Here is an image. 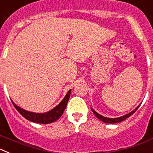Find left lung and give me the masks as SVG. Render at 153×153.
I'll list each match as a JSON object with an SVG mask.
<instances>
[{
  "instance_id": "8db88e82",
  "label": "left lung",
  "mask_w": 153,
  "mask_h": 153,
  "mask_svg": "<svg viewBox=\"0 0 153 153\" xmlns=\"http://www.w3.org/2000/svg\"><path fill=\"white\" fill-rule=\"evenodd\" d=\"M139 107H140V106H138L137 107L134 109V110H132V111L130 112V113H127V114L124 115V116H123V117H118V118H108V117H102V115L99 114L98 113H97V112H96L95 110L93 109V108H91V109H92V111H93V113L95 114L96 117H97L99 120H100L101 121H102L103 123H117L122 122V121L125 120L126 119H127L128 117H130L131 115L133 114V113H134L137 110L138 108Z\"/></svg>"
}]
</instances>
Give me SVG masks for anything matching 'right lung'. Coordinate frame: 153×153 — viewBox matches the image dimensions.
<instances>
[{
	"label": "right lung",
	"mask_w": 153,
	"mask_h": 153,
	"mask_svg": "<svg viewBox=\"0 0 153 153\" xmlns=\"http://www.w3.org/2000/svg\"><path fill=\"white\" fill-rule=\"evenodd\" d=\"M70 93H71V90L67 92L63 100L58 104L56 107H54L50 111L47 112V113H33V112L27 111V110H25V109H22L20 106H17L13 101H12V103H13V105L17 111L21 113L24 118L27 119L29 121L41 124H49L56 121L58 119L61 117L65 109L67 107V102H68L69 99H70Z\"/></svg>",
	"instance_id": "right-lung-1"
}]
</instances>
